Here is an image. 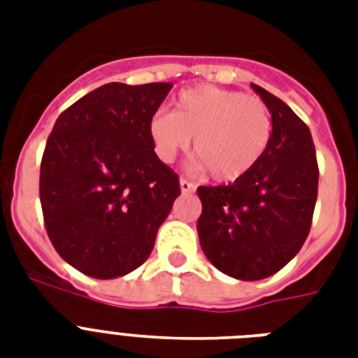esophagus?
<instances>
[{"label":"esophagus","mask_w":358,"mask_h":358,"mask_svg":"<svg viewBox=\"0 0 358 358\" xmlns=\"http://www.w3.org/2000/svg\"><path fill=\"white\" fill-rule=\"evenodd\" d=\"M180 189H182V193H193L195 191V184H191L189 180L180 178Z\"/></svg>","instance_id":"34e87169"}]
</instances>
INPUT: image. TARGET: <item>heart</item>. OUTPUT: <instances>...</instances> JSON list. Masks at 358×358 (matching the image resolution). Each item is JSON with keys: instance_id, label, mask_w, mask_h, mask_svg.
<instances>
[{"instance_id": "heart-1", "label": "heart", "mask_w": 358, "mask_h": 358, "mask_svg": "<svg viewBox=\"0 0 358 358\" xmlns=\"http://www.w3.org/2000/svg\"><path fill=\"white\" fill-rule=\"evenodd\" d=\"M148 134L157 157L173 162L189 145L196 167L219 182H232L252 171L269 148L273 117L258 96L215 85L185 89L174 98L173 113H156Z\"/></svg>"}]
</instances>
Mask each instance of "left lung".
<instances>
[{"instance_id": "left-lung-1", "label": "left lung", "mask_w": 358, "mask_h": 358, "mask_svg": "<svg viewBox=\"0 0 358 358\" xmlns=\"http://www.w3.org/2000/svg\"><path fill=\"white\" fill-rule=\"evenodd\" d=\"M250 87L271 111L269 148L234 184L196 189L202 250L219 271L239 280L271 277L299 252L310 232L320 178L308 126L280 98Z\"/></svg>"}]
</instances>
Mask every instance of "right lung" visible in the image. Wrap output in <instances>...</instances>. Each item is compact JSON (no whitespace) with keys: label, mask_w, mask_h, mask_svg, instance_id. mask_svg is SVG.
<instances>
[{"label":"right lung","mask_w":358,"mask_h":358,"mask_svg":"<svg viewBox=\"0 0 358 358\" xmlns=\"http://www.w3.org/2000/svg\"><path fill=\"white\" fill-rule=\"evenodd\" d=\"M173 83H108L59 115L41 163V204L59 256L92 278L128 275L150 256L180 195L148 122Z\"/></svg>","instance_id":"1"}]
</instances>
